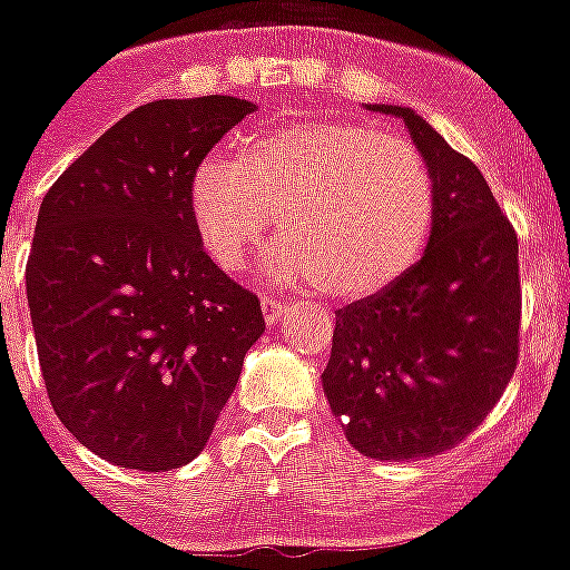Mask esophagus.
I'll list each match as a JSON object with an SVG mask.
<instances>
[{
	"label": "esophagus",
	"mask_w": 570,
	"mask_h": 570,
	"mask_svg": "<svg viewBox=\"0 0 570 570\" xmlns=\"http://www.w3.org/2000/svg\"><path fill=\"white\" fill-rule=\"evenodd\" d=\"M261 307H263V318H266V325H277V318L284 316V301L269 298V295H263L261 298Z\"/></svg>",
	"instance_id": "esophagus-1"
}]
</instances>
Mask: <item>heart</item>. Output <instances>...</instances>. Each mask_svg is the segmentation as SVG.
I'll return each mask as SVG.
<instances>
[{"mask_svg":"<svg viewBox=\"0 0 570 570\" xmlns=\"http://www.w3.org/2000/svg\"><path fill=\"white\" fill-rule=\"evenodd\" d=\"M282 216H276V210ZM189 210L210 261L239 272L281 219L269 272L368 298L413 269L433 225V180L401 137L351 122L295 119L210 157L189 184Z\"/></svg>","mask_w":570,"mask_h":570,"instance_id":"heart-1","label":"heart"}]
</instances>
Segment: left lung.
Segmentation results:
<instances>
[{
  "mask_svg": "<svg viewBox=\"0 0 570 570\" xmlns=\"http://www.w3.org/2000/svg\"><path fill=\"white\" fill-rule=\"evenodd\" d=\"M404 122L433 180V225L413 269L336 313L322 386L345 439L372 460H428L469 436L518 363V237L469 157L413 108Z\"/></svg>",
  "mask_w": 570,
  "mask_h": 570,
  "instance_id": "left-lung-1",
  "label": "left lung"
}]
</instances>
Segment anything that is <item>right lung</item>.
Instances as JSON below:
<instances>
[{"label":"right lung","mask_w":570,"mask_h":570,"mask_svg":"<svg viewBox=\"0 0 570 570\" xmlns=\"http://www.w3.org/2000/svg\"><path fill=\"white\" fill-rule=\"evenodd\" d=\"M252 110L234 96L140 105L37 213L26 295L46 392L63 428L119 469L196 460L266 331L189 210L198 164Z\"/></svg>","instance_id":"right-lung-1"}]
</instances>
